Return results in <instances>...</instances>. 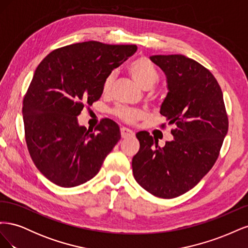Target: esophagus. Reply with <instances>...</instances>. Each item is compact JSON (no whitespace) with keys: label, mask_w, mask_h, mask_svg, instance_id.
Returning <instances> with one entry per match:
<instances>
[{"label":"esophagus","mask_w":248,"mask_h":248,"mask_svg":"<svg viewBox=\"0 0 248 248\" xmlns=\"http://www.w3.org/2000/svg\"><path fill=\"white\" fill-rule=\"evenodd\" d=\"M121 137L123 139H127V138H132L134 137V132L128 128H125V127H122L121 128Z\"/></svg>","instance_id":"obj_1"}]
</instances>
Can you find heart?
<instances>
[{"label": "heart", "instance_id": "b5f03b06", "mask_svg": "<svg viewBox=\"0 0 248 248\" xmlns=\"http://www.w3.org/2000/svg\"><path fill=\"white\" fill-rule=\"evenodd\" d=\"M127 70H128L133 80L136 81L140 87L144 89H148L151 87L157 80V78H158L155 66L149 59L145 57L138 58L134 60V61H132L128 65V67H127ZM112 80H114V74H109V76H108L107 78L104 79L102 85V90L104 93L109 91ZM114 114L119 119L123 120V121L127 123H132L141 117V112L140 110L131 109L124 107H119L115 108Z\"/></svg>", "mask_w": 248, "mask_h": 248}]
</instances>
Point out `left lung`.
Here are the masks:
<instances>
[{
    "label": "left lung",
    "mask_w": 248,
    "mask_h": 248,
    "mask_svg": "<svg viewBox=\"0 0 248 248\" xmlns=\"http://www.w3.org/2000/svg\"><path fill=\"white\" fill-rule=\"evenodd\" d=\"M150 60L167 77L169 92L160 114L176 128L170 131L174 140L162 148L148 132H138L140 150L132 158V171L148 192L172 199L193 188L212 169L229 120L221 89L204 66L183 55Z\"/></svg>",
    "instance_id": "8db88e82"
}]
</instances>
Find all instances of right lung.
Instances as JSON below:
<instances>
[{
  "instance_id": "obj_1",
  "label": "right lung",
  "mask_w": 248,
  "mask_h": 248,
  "mask_svg": "<svg viewBox=\"0 0 248 248\" xmlns=\"http://www.w3.org/2000/svg\"><path fill=\"white\" fill-rule=\"evenodd\" d=\"M137 49L79 42L51 51L36 68L22 102L26 141L36 168L52 183L68 188L91 180L121 139L111 120L93 131L78 116L100 98L104 79Z\"/></svg>"
}]
</instances>
